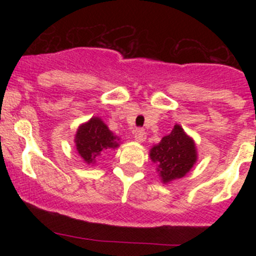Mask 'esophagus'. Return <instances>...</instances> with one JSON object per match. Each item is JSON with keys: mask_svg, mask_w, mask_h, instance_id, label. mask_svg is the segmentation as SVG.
Wrapping results in <instances>:
<instances>
[{"mask_svg": "<svg viewBox=\"0 0 256 256\" xmlns=\"http://www.w3.org/2000/svg\"><path fill=\"white\" fill-rule=\"evenodd\" d=\"M134 138H135L136 142L142 144L146 141V132L144 130H136L135 134H134Z\"/></svg>", "mask_w": 256, "mask_h": 256, "instance_id": "34e87169", "label": "esophagus"}]
</instances>
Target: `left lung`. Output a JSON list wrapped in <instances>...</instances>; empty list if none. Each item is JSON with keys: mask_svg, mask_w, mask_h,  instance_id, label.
Listing matches in <instances>:
<instances>
[{"mask_svg": "<svg viewBox=\"0 0 256 256\" xmlns=\"http://www.w3.org/2000/svg\"><path fill=\"white\" fill-rule=\"evenodd\" d=\"M150 158L156 164L161 182L167 184L184 177L198 160L196 142L180 125L174 126L171 134L150 150Z\"/></svg>", "mask_w": 256, "mask_h": 256, "instance_id": "left-lung-1", "label": "left lung"}]
</instances>
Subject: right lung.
<instances>
[{
	"label": "right lung",
	"instance_id": "add662e5",
	"mask_svg": "<svg viewBox=\"0 0 256 256\" xmlns=\"http://www.w3.org/2000/svg\"><path fill=\"white\" fill-rule=\"evenodd\" d=\"M74 142L82 161L92 166L102 154L120 146V138L114 135L99 116H92L86 122L79 125Z\"/></svg>",
	"mask_w": 256,
	"mask_h": 256
}]
</instances>
